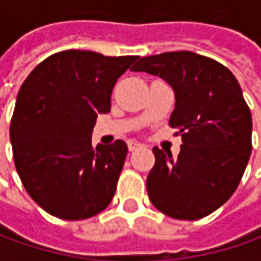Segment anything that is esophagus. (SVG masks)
<instances>
[{
	"label": "esophagus",
	"mask_w": 261,
	"mask_h": 261,
	"mask_svg": "<svg viewBox=\"0 0 261 261\" xmlns=\"http://www.w3.org/2000/svg\"><path fill=\"white\" fill-rule=\"evenodd\" d=\"M137 148H140V143H139V142H136V140H130V142H128V149H130V151H134V149H137Z\"/></svg>",
	"instance_id": "obj_1"
}]
</instances>
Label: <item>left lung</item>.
I'll return each instance as SVG.
<instances>
[{"label": "left lung", "mask_w": 261, "mask_h": 261, "mask_svg": "<svg viewBox=\"0 0 261 261\" xmlns=\"http://www.w3.org/2000/svg\"><path fill=\"white\" fill-rule=\"evenodd\" d=\"M131 71L159 75L174 89L169 125L182 140L177 159L152 148L151 202L181 221L213 213L234 193L252 149L251 112L237 80L219 62L190 51L142 57Z\"/></svg>", "instance_id": "obj_1"}]
</instances>
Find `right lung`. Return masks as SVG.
Masks as SVG:
<instances>
[{
    "mask_svg": "<svg viewBox=\"0 0 261 261\" xmlns=\"http://www.w3.org/2000/svg\"><path fill=\"white\" fill-rule=\"evenodd\" d=\"M136 60L68 49L45 59L22 83L10 122L15 166L49 215L80 221L112 202L128 148L124 140L92 146V130Z\"/></svg>",
    "mask_w": 261,
    "mask_h": 261,
    "instance_id": "obj_1",
    "label": "right lung"
}]
</instances>
